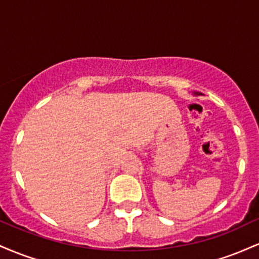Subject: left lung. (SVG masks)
<instances>
[{"label": "left lung", "mask_w": 259, "mask_h": 259, "mask_svg": "<svg viewBox=\"0 0 259 259\" xmlns=\"http://www.w3.org/2000/svg\"><path fill=\"white\" fill-rule=\"evenodd\" d=\"M194 95H195V96H200V95H202V94H201V92H197V91H195V92H194Z\"/></svg>", "instance_id": "8db88e82"}]
</instances>
